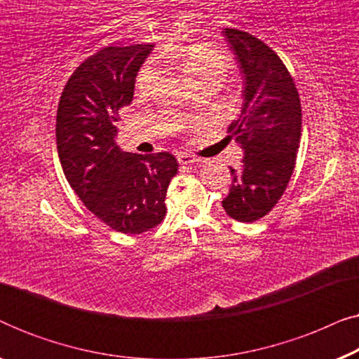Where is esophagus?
Instances as JSON below:
<instances>
[{
	"instance_id": "34e87169",
	"label": "esophagus",
	"mask_w": 359,
	"mask_h": 359,
	"mask_svg": "<svg viewBox=\"0 0 359 359\" xmlns=\"http://www.w3.org/2000/svg\"><path fill=\"white\" fill-rule=\"evenodd\" d=\"M176 158H178V163L181 165H194V163H201V158H196V156L189 155V154H184V151H180L178 155H176Z\"/></svg>"
}]
</instances>
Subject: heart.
<instances>
[{
	"mask_svg": "<svg viewBox=\"0 0 359 359\" xmlns=\"http://www.w3.org/2000/svg\"><path fill=\"white\" fill-rule=\"evenodd\" d=\"M166 62L176 63L186 76L196 85H205L210 81H219L225 76L230 68L229 57L217 48L209 46H191L181 50H170L163 55ZM160 65L156 62H149L142 67L137 76V90L142 93L150 91L158 81Z\"/></svg>",
	"mask_w": 359,
	"mask_h": 359,
	"instance_id": "b5f03b06",
	"label": "heart"
}]
</instances>
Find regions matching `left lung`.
I'll use <instances>...</instances> for the list:
<instances>
[{
	"label": "left lung",
	"instance_id": "1",
	"mask_svg": "<svg viewBox=\"0 0 359 359\" xmlns=\"http://www.w3.org/2000/svg\"><path fill=\"white\" fill-rule=\"evenodd\" d=\"M243 75V102L229 132L243 150L240 170L230 166L222 208L238 222L266 215L291 180L301 142L299 93L281 58L266 43L237 29H224Z\"/></svg>",
	"mask_w": 359,
	"mask_h": 359
}]
</instances>
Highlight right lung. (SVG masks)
Masks as SVG:
<instances>
[{"label":"right lung","mask_w":359,"mask_h":359,"mask_svg":"<svg viewBox=\"0 0 359 359\" xmlns=\"http://www.w3.org/2000/svg\"><path fill=\"white\" fill-rule=\"evenodd\" d=\"M154 43L106 47L86 58L63 88L57 150L83 204L111 229L142 233L166 214L165 196L178 171L168 151L139 155L116 144L117 112L130 104L135 76Z\"/></svg>","instance_id":"obj_1"}]
</instances>
